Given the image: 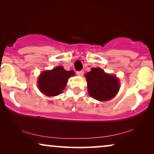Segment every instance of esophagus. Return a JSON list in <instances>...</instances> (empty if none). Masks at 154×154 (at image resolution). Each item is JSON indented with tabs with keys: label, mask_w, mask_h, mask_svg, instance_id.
Segmentation results:
<instances>
[{
	"label": "esophagus",
	"mask_w": 154,
	"mask_h": 154,
	"mask_svg": "<svg viewBox=\"0 0 154 154\" xmlns=\"http://www.w3.org/2000/svg\"><path fill=\"white\" fill-rule=\"evenodd\" d=\"M83 71H77L76 73L78 75H80V76H83Z\"/></svg>",
	"instance_id": "esophagus-1"
}]
</instances>
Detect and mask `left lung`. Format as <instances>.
Returning <instances> with one entry per match:
<instances>
[{"instance_id":"left-lung-1","label":"left lung","mask_w":154,"mask_h":154,"mask_svg":"<svg viewBox=\"0 0 154 154\" xmlns=\"http://www.w3.org/2000/svg\"><path fill=\"white\" fill-rule=\"evenodd\" d=\"M88 93L99 101H107L118 93L120 84L114 75L104 73L100 68H92L85 74Z\"/></svg>"}]
</instances>
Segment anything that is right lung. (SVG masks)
Returning <instances> with one entry per match:
<instances>
[{"mask_svg":"<svg viewBox=\"0 0 154 154\" xmlns=\"http://www.w3.org/2000/svg\"><path fill=\"white\" fill-rule=\"evenodd\" d=\"M73 71H66L62 66L43 71L38 79V85L42 93L47 96H57L65 89L69 78L74 75Z\"/></svg>","mask_w":154,"mask_h":154,"instance_id":"obj_1","label":"right lung"}]
</instances>
